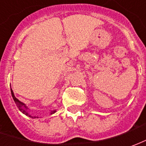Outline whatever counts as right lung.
Masks as SVG:
<instances>
[{"instance_id": "add662e5", "label": "right lung", "mask_w": 146, "mask_h": 146, "mask_svg": "<svg viewBox=\"0 0 146 146\" xmlns=\"http://www.w3.org/2000/svg\"><path fill=\"white\" fill-rule=\"evenodd\" d=\"M11 96H12V97H13V100L14 101H15V104H16L17 107L19 108V110L21 111V112L22 113H24V114H25L26 116H29V117H32V118H38V117H33V116H31L29 113H28V111H27V109H28V107L25 106V104H23V103H22L21 101H19L18 99H17L15 96V94H14L13 91H12V89H11ZM56 112V110H51V113L50 114H53V113H54Z\"/></svg>"}]
</instances>
